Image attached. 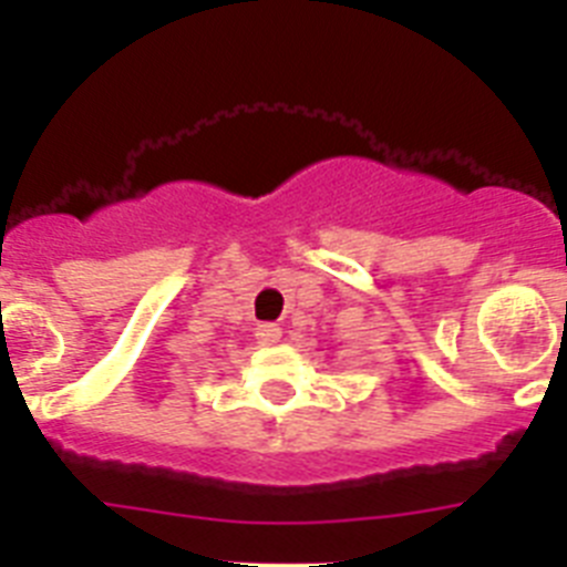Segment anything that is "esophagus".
Instances as JSON below:
<instances>
[{
	"instance_id": "esophagus-1",
	"label": "esophagus",
	"mask_w": 567,
	"mask_h": 567,
	"mask_svg": "<svg viewBox=\"0 0 567 567\" xmlns=\"http://www.w3.org/2000/svg\"><path fill=\"white\" fill-rule=\"evenodd\" d=\"M255 338H258L260 346H272L280 340V327H275V323H260L258 332H255Z\"/></svg>"
}]
</instances>
